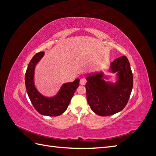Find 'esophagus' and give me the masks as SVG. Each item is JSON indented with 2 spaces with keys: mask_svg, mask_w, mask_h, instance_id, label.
Instances as JSON below:
<instances>
[{
  "mask_svg": "<svg viewBox=\"0 0 156 156\" xmlns=\"http://www.w3.org/2000/svg\"><path fill=\"white\" fill-rule=\"evenodd\" d=\"M86 83V80L84 78H82L80 79V84L81 85H85Z\"/></svg>",
  "mask_w": 156,
  "mask_h": 156,
  "instance_id": "34e87169",
  "label": "esophagus"
}]
</instances>
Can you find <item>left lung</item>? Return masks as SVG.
Instances as JSON below:
<instances>
[{"label":"left lung","mask_w":156,"mask_h":156,"mask_svg":"<svg viewBox=\"0 0 156 156\" xmlns=\"http://www.w3.org/2000/svg\"><path fill=\"white\" fill-rule=\"evenodd\" d=\"M111 72H117L115 84L106 82L102 72L86 78V97L89 106L95 114L108 116L122 111L127 104L133 87V75L129 62L125 56L110 64Z\"/></svg>","instance_id":"obj_1"}]
</instances>
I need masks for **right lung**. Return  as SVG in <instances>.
<instances>
[{"label": "right lung", "instance_id": "1", "mask_svg": "<svg viewBox=\"0 0 156 156\" xmlns=\"http://www.w3.org/2000/svg\"><path fill=\"white\" fill-rule=\"evenodd\" d=\"M44 54V52L36 54L29 62L25 74L26 89L31 103L39 114L48 116H58L66 110L76 90L79 86L80 79H76L74 82L63 84L55 96L52 98L43 96L35 88L34 74L36 65Z\"/></svg>", "mask_w": 156, "mask_h": 156}]
</instances>
